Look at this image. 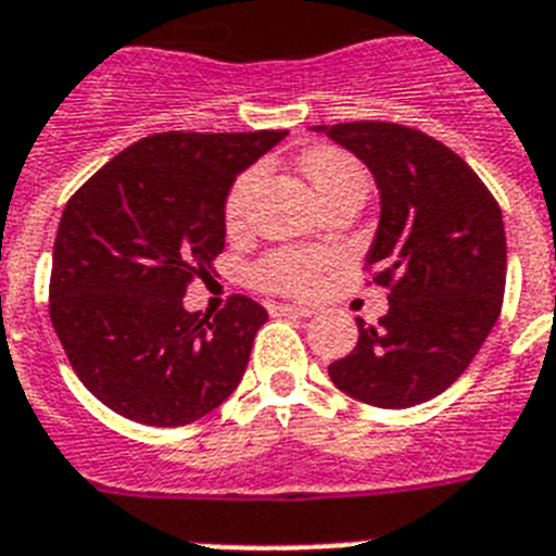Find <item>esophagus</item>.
<instances>
[{"mask_svg":"<svg viewBox=\"0 0 556 556\" xmlns=\"http://www.w3.org/2000/svg\"><path fill=\"white\" fill-rule=\"evenodd\" d=\"M271 313L274 316H313L311 307H302V305H274Z\"/></svg>","mask_w":556,"mask_h":556,"instance_id":"1","label":"esophagus"}]
</instances>
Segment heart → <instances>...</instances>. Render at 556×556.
<instances>
[{"label": "heart", "mask_w": 556, "mask_h": 556, "mask_svg": "<svg viewBox=\"0 0 556 556\" xmlns=\"http://www.w3.org/2000/svg\"><path fill=\"white\" fill-rule=\"evenodd\" d=\"M302 173H305L307 185H311L313 195L321 198L332 192L336 187L346 185V181H364V170L355 159L344 156L336 151H318L302 162ZM265 170L263 167H251L243 176L235 181L229 198H226V224L231 229L243 226L245 215H249L251 198L263 185ZM318 274V263L305 254H271L254 268V279L271 291H307Z\"/></svg>", "instance_id": "obj_1"}]
</instances>
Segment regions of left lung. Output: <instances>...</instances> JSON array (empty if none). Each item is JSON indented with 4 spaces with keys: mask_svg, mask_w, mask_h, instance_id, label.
Segmentation results:
<instances>
[{
    "mask_svg": "<svg viewBox=\"0 0 556 556\" xmlns=\"http://www.w3.org/2000/svg\"><path fill=\"white\" fill-rule=\"evenodd\" d=\"M369 167L380 220L366 251L389 313L330 364V380L378 408H412L470 366L498 321L504 218L481 178L433 137L394 123L313 125Z\"/></svg>",
    "mask_w": 556,
    "mask_h": 556,
    "instance_id": "8db88e82",
    "label": "left lung"
}]
</instances>
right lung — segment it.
I'll list each match as a JSON object with an SVG mask.
<instances>
[{"mask_svg":"<svg viewBox=\"0 0 556 556\" xmlns=\"http://www.w3.org/2000/svg\"><path fill=\"white\" fill-rule=\"evenodd\" d=\"M285 137L156 134L70 198L52 249L50 318L80 383L111 412L176 428L238 389L268 313L231 296L201 316L185 296L224 251L235 178Z\"/></svg>","mask_w":556,"mask_h":556,"instance_id":"obj_1","label":"right lung"}]
</instances>
